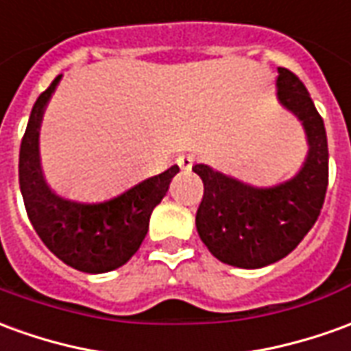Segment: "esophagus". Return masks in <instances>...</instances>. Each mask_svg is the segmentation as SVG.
Returning a JSON list of instances; mask_svg holds the SVG:
<instances>
[{
	"mask_svg": "<svg viewBox=\"0 0 351 351\" xmlns=\"http://www.w3.org/2000/svg\"><path fill=\"white\" fill-rule=\"evenodd\" d=\"M195 163V156L193 154H186V156H182V158L178 159V165H180V169H192V165Z\"/></svg>",
	"mask_w": 351,
	"mask_h": 351,
	"instance_id": "obj_1",
	"label": "esophagus"
}]
</instances>
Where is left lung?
<instances>
[{
  "mask_svg": "<svg viewBox=\"0 0 351 351\" xmlns=\"http://www.w3.org/2000/svg\"><path fill=\"white\" fill-rule=\"evenodd\" d=\"M278 72L279 100L302 121L310 142L302 171L276 188L256 190L207 165L193 167L203 180L197 234L215 258L237 268H262L295 251L319 217L329 184L323 117L298 75L287 68Z\"/></svg>",
  "mask_w": 351,
  "mask_h": 351,
  "instance_id": "left-lung-1",
  "label": "left lung"
}]
</instances>
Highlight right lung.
<instances>
[{"mask_svg":"<svg viewBox=\"0 0 351 351\" xmlns=\"http://www.w3.org/2000/svg\"><path fill=\"white\" fill-rule=\"evenodd\" d=\"M58 80L60 75L38 97L22 136L19 154L22 199L32 226L56 258L85 274H104L123 266L138 251L152 210L165 197L169 184L180 169L173 165L116 199L99 205H82L55 195L39 167L38 129Z\"/></svg>","mask_w":351,"mask_h":351,"instance_id":"right-lung-1","label":"right lung"}]
</instances>
